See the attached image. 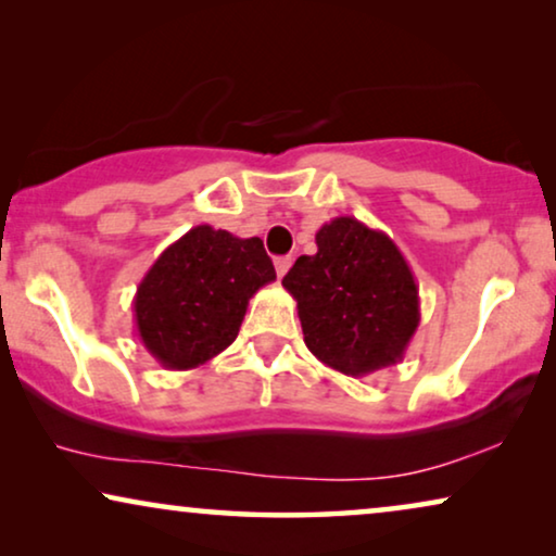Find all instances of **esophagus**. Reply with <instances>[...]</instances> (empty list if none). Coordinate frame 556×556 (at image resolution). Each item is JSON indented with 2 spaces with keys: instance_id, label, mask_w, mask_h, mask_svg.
Segmentation results:
<instances>
[{
  "instance_id": "34e87169",
  "label": "esophagus",
  "mask_w": 556,
  "mask_h": 556,
  "mask_svg": "<svg viewBox=\"0 0 556 556\" xmlns=\"http://www.w3.org/2000/svg\"><path fill=\"white\" fill-rule=\"evenodd\" d=\"M291 263H293L291 255H280V257H276V273H278V278L286 276L288 268H291Z\"/></svg>"
}]
</instances>
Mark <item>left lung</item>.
Instances as JSON below:
<instances>
[{
	"mask_svg": "<svg viewBox=\"0 0 556 556\" xmlns=\"http://www.w3.org/2000/svg\"><path fill=\"white\" fill-rule=\"evenodd\" d=\"M283 278L299 303L303 341L326 367L367 377L405 356L420 324L413 270L390 235L333 217Z\"/></svg>",
	"mask_w": 556,
	"mask_h": 556,
	"instance_id": "obj_1",
	"label": "left lung"
}]
</instances>
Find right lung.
Here are the masks:
<instances>
[{"label": "right lung", "mask_w": 556, "mask_h": 556, "mask_svg": "<svg viewBox=\"0 0 556 556\" xmlns=\"http://www.w3.org/2000/svg\"><path fill=\"white\" fill-rule=\"evenodd\" d=\"M276 280L261 238L197 225L172 242L136 288V333L166 369H194L238 337L248 301Z\"/></svg>", "instance_id": "right-lung-1"}]
</instances>
